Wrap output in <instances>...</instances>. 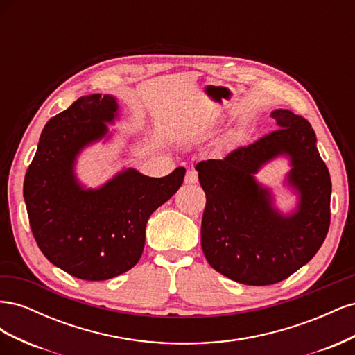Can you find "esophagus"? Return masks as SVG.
Segmentation results:
<instances>
[{
	"label": "esophagus",
	"instance_id": "esophagus-1",
	"mask_svg": "<svg viewBox=\"0 0 355 355\" xmlns=\"http://www.w3.org/2000/svg\"><path fill=\"white\" fill-rule=\"evenodd\" d=\"M198 182V175L196 170H188L187 175H185V184L187 185H194Z\"/></svg>",
	"mask_w": 355,
	"mask_h": 355
}]
</instances>
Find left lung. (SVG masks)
I'll list each match as a JSON object with an SVG mask.
<instances>
[{
	"mask_svg": "<svg viewBox=\"0 0 355 355\" xmlns=\"http://www.w3.org/2000/svg\"><path fill=\"white\" fill-rule=\"evenodd\" d=\"M277 130L234 149L222 159L196 166L206 192L201 247L213 270L247 286L284 280L313 259L330 225L331 180L304 116L275 110ZM284 155L293 167L286 183L298 194L295 212L283 215L270 190L254 175Z\"/></svg>",
	"mask_w": 355,
	"mask_h": 355,
	"instance_id": "obj_1",
	"label": "left lung"
}]
</instances>
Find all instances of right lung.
Segmentation results:
<instances>
[{
	"mask_svg": "<svg viewBox=\"0 0 355 355\" xmlns=\"http://www.w3.org/2000/svg\"><path fill=\"white\" fill-rule=\"evenodd\" d=\"M118 116L111 94H90L42 128L24 182L32 234L47 259L87 282L110 280L137 263L149 216L180 188L185 168L149 178L135 168L116 173L101 188H84L75 161L85 146L108 136Z\"/></svg>",
	"mask_w": 355,
	"mask_h": 355,
	"instance_id": "1",
	"label": "right lung"
}]
</instances>
